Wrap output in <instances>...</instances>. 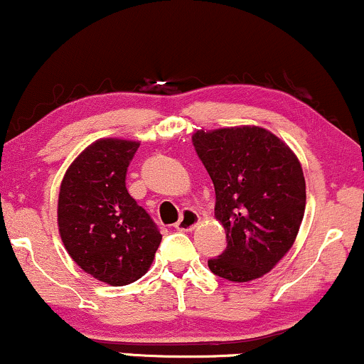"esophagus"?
Masks as SVG:
<instances>
[{"label": "esophagus", "instance_id": "esophagus-1", "mask_svg": "<svg viewBox=\"0 0 364 364\" xmlns=\"http://www.w3.org/2000/svg\"><path fill=\"white\" fill-rule=\"evenodd\" d=\"M198 223H200V215L196 214L195 210L186 208V210H183V214L179 217L178 223L174 224V228H176L178 231H193L195 225Z\"/></svg>", "mask_w": 364, "mask_h": 364}]
</instances>
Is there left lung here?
Here are the masks:
<instances>
[{
  "instance_id": "obj_1",
  "label": "left lung",
  "mask_w": 364,
  "mask_h": 364,
  "mask_svg": "<svg viewBox=\"0 0 364 364\" xmlns=\"http://www.w3.org/2000/svg\"><path fill=\"white\" fill-rule=\"evenodd\" d=\"M193 147L215 188V219L228 246L208 269L248 282L270 272L298 236L306 205L301 164L281 139L258 127L196 132Z\"/></svg>"
}]
</instances>
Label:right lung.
<instances>
[{"mask_svg": "<svg viewBox=\"0 0 364 364\" xmlns=\"http://www.w3.org/2000/svg\"><path fill=\"white\" fill-rule=\"evenodd\" d=\"M139 141L92 144L63 178L58 225L73 262L111 286H127L149 270L162 235L127 190V171Z\"/></svg>", "mask_w": 364, "mask_h": 364, "instance_id": "obj_1", "label": "right lung"}]
</instances>
